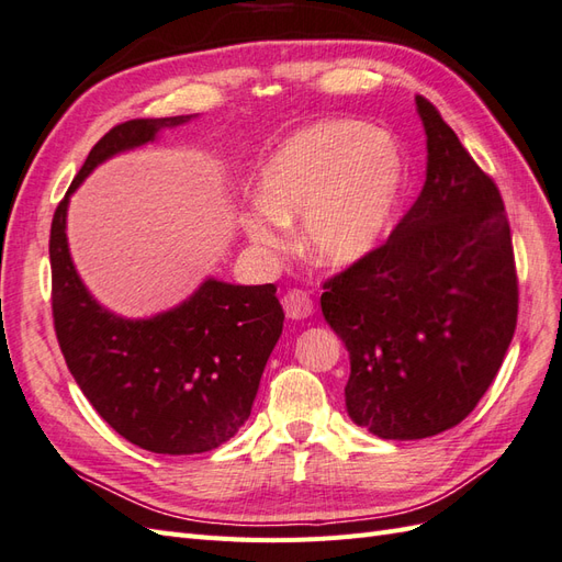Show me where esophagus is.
Returning a JSON list of instances; mask_svg holds the SVG:
<instances>
[{
  "label": "esophagus",
  "mask_w": 562,
  "mask_h": 562,
  "mask_svg": "<svg viewBox=\"0 0 562 562\" xmlns=\"http://www.w3.org/2000/svg\"><path fill=\"white\" fill-rule=\"evenodd\" d=\"M282 306H284V313L294 321H304V318H308V315H313V311H315L313 299L304 290L286 292L284 299H282Z\"/></svg>",
  "instance_id": "esophagus-1"
}]
</instances>
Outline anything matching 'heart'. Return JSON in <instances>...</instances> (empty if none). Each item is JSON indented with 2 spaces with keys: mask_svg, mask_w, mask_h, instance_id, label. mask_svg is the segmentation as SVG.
Here are the masks:
<instances>
[{
  "mask_svg": "<svg viewBox=\"0 0 562 562\" xmlns=\"http://www.w3.org/2000/svg\"><path fill=\"white\" fill-rule=\"evenodd\" d=\"M411 184L401 139L366 121L311 123L278 144L261 168V201L241 227L258 247L276 249L301 218V241L323 266L363 261L392 233Z\"/></svg>",
  "mask_w": 562,
  "mask_h": 562,
  "instance_id": "obj_1",
  "label": "heart"
}]
</instances>
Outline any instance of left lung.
Listing matches in <instances>:
<instances>
[{
	"mask_svg": "<svg viewBox=\"0 0 562 562\" xmlns=\"http://www.w3.org/2000/svg\"><path fill=\"white\" fill-rule=\"evenodd\" d=\"M420 196L382 247L325 282L321 308L351 358L349 418L380 439H425L465 420L517 323L510 225L498 187L439 111Z\"/></svg>",
	"mask_w": 562,
	"mask_h": 562,
	"instance_id": "1",
	"label": "left lung"
}]
</instances>
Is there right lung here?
Masks as SVG:
<instances>
[{
    "instance_id": "right-lung-1",
    "label": "right lung",
    "mask_w": 562,
    "mask_h": 562,
    "mask_svg": "<svg viewBox=\"0 0 562 562\" xmlns=\"http://www.w3.org/2000/svg\"><path fill=\"white\" fill-rule=\"evenodd\" d=\"M187 121L192 116L111 127L56 206L49 235L54 329L70 375L123 439L168 456L218 449L247 423L268 356L282 335L276 284L209 278L176 308L123 318L82 284L68 251L66 213L70 194L99 164Z\"/></svg>"
}]
</instances>
